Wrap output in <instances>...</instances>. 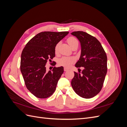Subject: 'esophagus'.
<instances>
[{
  "mask_svg": "<svg viewBox=\"0 0 127 127\" xmlns=\"http://www.w3.org/2000/svg\"><path fill=\"white\" fill-rule=\"evenodd\" d=\"M68 70V69H67V68H64V71H67Z\"/></svg>",
  "mask_w": 127,
  "mask_h": 127,
  "instance_id": "34e87169",
  "label": "esophagus"
}]
</instances>
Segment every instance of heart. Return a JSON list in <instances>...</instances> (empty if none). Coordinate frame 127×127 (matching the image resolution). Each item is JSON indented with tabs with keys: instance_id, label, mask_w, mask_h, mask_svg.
I'll return each mask as SVG.
<instances>
[{
	"instance_id": "heart-1",
	"label": "heart",
	"mask_w": 127,
	"mask_h": 127,
	"mask_svg": "<svg viewBox=\"0 0 127 127\" xmlns=\"http://www.w3.org/2000/svg\"><path fill=\"white\" fill-rule=\"evenodd\" d=\"M67 41L70 47L72 48L75 45H78V41L75 37H69ZM60 44V42H58L55 47V52L56 53H58L59 48ZM76 62V59L74 57H63L59 60L58 64L59 66H63L66 68H69L71 65Z\"/></svg>"
}]
</instances>
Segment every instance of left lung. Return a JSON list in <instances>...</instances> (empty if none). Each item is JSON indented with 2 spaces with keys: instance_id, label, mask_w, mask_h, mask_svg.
I'll return each mask as SVG.
<instances>
[{
  "instance_id": "left-lung-1",
  "label": "left lung",
  "mask_w": 127,
  "mask_h": 127,
  "mask_svg": "<svg viewBox=\"0 0 127 127\" xmlns=\"http://www.w3.org/2000/svg\"><path fill=\"white\" fill-rule=\"evenodd\" d=\"M80 42L81 55L75 67H83L82 74L74 72L71 84L80 97L91 98L102 90L107 72V56L100 42L94 36L83 31L71 33Z\"/></svg>"
}]
</instances>
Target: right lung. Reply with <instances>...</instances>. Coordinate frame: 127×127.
Returning <instances> with one entry per match:
<instances>
[{"label":"right lung","instance_id":"1","mask_svg":"<svg viewBox=\"0 0 127 127\" xmlns=\"http://www.w3.org/2000/svg\"><path fill=\"white\" fill-rule=\"evenodd\" d=\"M68 32H42L32 38L23 50L21 71L28 90L35 96L46 98L54 93L64 67L46 70L45 64L55 57L56 44ZM54 64V66H55Z\"/></svg>","mask_w":127,"mask_h":127}]
</instances>
